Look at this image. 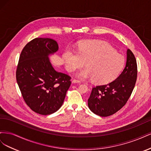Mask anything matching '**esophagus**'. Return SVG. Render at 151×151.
Returning <instances> with one entry per match:
<instances>
[{"label": "esophagus", "instance_id": "1", "mask_svg": "<svg viewBox=\"0 0 151 151\" xmlns=\"http://www.w3.org/2000/svg\"><path fill=\"white\" fill-rule=\"evenodd\" d=\"M72 83H80L81 81L79 80H77V79H73L72 81Z\"/></svg>", "mask_w": 151, "mask_h": 151}]
</instances>
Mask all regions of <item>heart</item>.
Returning a JSON list of instances; mask_svg holds the SVG:
<instances>
[{
	"label": "heart",
	"mask_w": 151,
	"mask_h": 151,
	"mask_svg": "<svg viewBox=\"0 0 151 151\" xmlns=\"http://www.w3.org/2000/svg\"><path fill=\"white\" fill-rule=\"evenodd\" d=\"M67 70L74 72L86 68L77 74L81 78L93 79L96 84H106L119 76L124 66V58L110 45L103 42L85 41L81 44L79 53L67 50L63 54Z\"/></svg>",
	"instance_id": "b5f03b06"
}]
</instances>
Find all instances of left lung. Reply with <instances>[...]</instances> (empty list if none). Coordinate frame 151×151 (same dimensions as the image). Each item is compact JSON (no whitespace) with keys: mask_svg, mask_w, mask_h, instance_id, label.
<instances>
[{"mask_svg":"<svg viewBox=\"0 0 151 151\" xmlns=\"http://www.w3.org/2000/svg\"><path fill=\"white\" fill-rule=\"evenodd\" d=\"M127 55L125 67L116 79L93 88L88 106L96 115L104 117L113 115L124 106L130 97L137 77V65L130 49Z\"/></svg>","mask_w":151,"mask_h":151,"instance_id":"obj_1","label":"left lung"}]
</instances>
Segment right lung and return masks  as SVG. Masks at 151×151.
Here are the masks:
<instances>
[{
    "instance_id": "obj_1",
    "label": "right lung",
    "mask_w": 151,
    "mask_h": 151,
    "mask_svg": "<svg viewBox=\"0 0 151 151\" xmlns=\"http://www.w3.org/2000/svg\"><path fill=\"white\" fill-rule=\"evenodd\" d=\"M58 49L55 40L36 38L25 45L19 56L17 84L26 104L40 115L56 112L71 84V77L57 72L49 60V55Z\"/></svg>"
}]
</instances>
